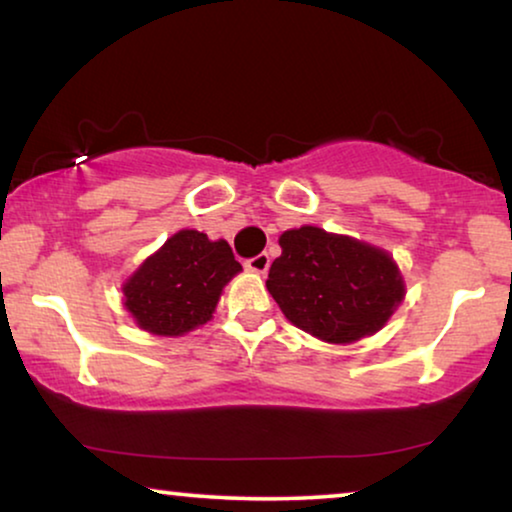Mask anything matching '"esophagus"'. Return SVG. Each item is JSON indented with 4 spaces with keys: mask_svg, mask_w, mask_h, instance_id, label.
Here are the masks:
<instances>
[{
    "mask_svg": "<svg viewBox=\"0 0 512 512\" xmlns=\"http://www.w3.org/2000/svg\"><path fill=\"white\" fill-rule=\"evenodd\" d=\"M244 265H247V270H251V272L265 275V272H268V268H270V256L268 254H258L254 258H249V261Z\"/></svg>",
    "mask_w": 512,
    "mask_h": 512,
    "instance_id": "obj_1",
    "label": "esophagus"
}]
</instances>
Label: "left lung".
I'll use <instances>...</instances> for the list:
<instances>
[{"instance_id": "obj_1", "label": "left lung", "mask_w": 512, "mask_h": 512, "mask_svg": "<svg viewBox=\"0 0 512 512\" xmlns=\"http://www.w3.org/2000/svg\"><path fill=\"white\" fill-rule=\"evenodd\" d=\"M282 256L270 265V296L300 331L349 345L380 331L405 298L389 251L356 237L300 226L279 235Z\"/></svg>"}]
</instances>
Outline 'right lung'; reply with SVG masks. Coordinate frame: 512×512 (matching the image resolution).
<instances>
[{
  "instance_id": "right-lung-1",
  "label": "right lung",
  "mask_w": 512,
  "mask_h": 512,
  "mask_svg": "<svg viewBox=\"0 0 512 512\" xmlns=\"http://www.w3.org/2000/svg\"><path fill=\"white\" fill-rule=\"evenodd\" d=\"M242 265L226 240L184 228L123 282V307L142 331L179 338L207 324Z\"/></svg>"
}]
</instances>
